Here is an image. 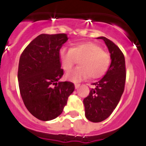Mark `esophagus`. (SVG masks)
<instances>
[{"mask_svg": "<svg viewBox=\"0 0 146 146\" xmlns=\"http://www.w3.org/2000/svg\"><path fill=\"white\" fill-rule=\"evenodd\" d=\"M74 86H75V88L77 89V88H78L80 86V84H79V83H75V84H74Z\"/></svg>", "mask_w": 146, "mask_h": 146, "instance_id": "esophagus-1", "label": "esophagus"}]
</instances>
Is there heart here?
<instances>
[{"mask_svg": "<svg viewBox=\"0 0 146 146\" xmlns=\"http://www.w3.org/2000/svg\"><path fill=\"white\" fill-rule=\"evenodd\" d=\"M62 68L68 72L79 60V66L67 73L66 77L72 81H80L89 76L91 79L102 77L108 70L110 56L94 42H81L72 48L62 47L58 53Z\"/></svg>", "mask_w": 146, "mask_h": 146, "instance_id": "obj_1", "label": "heart"}]
</instances>
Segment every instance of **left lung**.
I'll return each instance as SVG.
<instances>
[{
    "mask_svg": "<svg viewBox=\"0 0 146 146\" xmlns=\"http://www.w3.org/2000/svg\"><path fill=\"white\" fill-rule=\"evenodd\" d=\"M106 44L111 64L102 79L92 83L89 95L83 100L86 117L92 122H101L112 114L121 99L126 82V64L123 52L106 37H99Z\"/></svg>",
    "mask_w": 146,
    "mask_h": 146,
    "instance_id": "left-lung-1",
    "label": "left lung"
}]
</instances>
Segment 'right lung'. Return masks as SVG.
Listing matches in <instances>:
<instances>
[{"label": "right lung", "mask_w": 146, "mask_h": 146, "mask_svg": "<svg viewBox=\"0 0 146 146\" xmlns=\"http://www.w3.org/2000/svg\"><path fill=\"white\" fill-rule=\"evenodd\" d=\"M68 38L66 33L40 34L20 55V95L28 111L41 121L60 115L74 90L73 82L58 81L64 75L58 53Z\"/></svg>", "instance_id": "obj_1"}]
</instances>
